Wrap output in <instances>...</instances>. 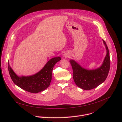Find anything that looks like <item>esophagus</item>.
<instances>
[{
  "label": "esophagus",
  "mask_w": 122,
  "mask_h": 122,
  "mask_svg": "<svg viewBox=\"0 0 122 122\" xmlns=\"http://www.w3.org/2000/svg\"><path fill=\"white\" fill-rule=\"evenodd\" d=\"M65 57H68V55L67 54V53H64V55H63Z\"/></svg>",
  "instance_id": "1"
}]
</instances>
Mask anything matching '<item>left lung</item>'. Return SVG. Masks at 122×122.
<instances>
[{
  "label": "left lung",
  "mask_w": 122,
  "mask_h": 122,
  "mask_svg": "<svg viewBox=\"0 0 122 122\" xmlns=\"http://www.w3.org/2000/svg\"><path fill=\"white\" fill-rule=\"evenodd\" d=\"M107 54L101 66L94 69H87L81 66L73 59L69 60L73 69V80L79 87L89 90L94 89L106 79L110 67V57L108 46L103 40Z\"/></svg>",
  "instance_id": "obj_1"
}]
</instances>
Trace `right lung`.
Masks as SVG:
<instances>
[{"label": "right lung", "instance_id": "add662e5", "mask_svg": "<svg viewBox=\"0 0 122 122\" xmlns=\"http://www.w3.org/2000/svg\"><path fill=\"white\" fill-rule=\"evenodd\" d=\"M61 59L59 56L51 59L40 71L28 76H18L13 71L8 61L9 74L13 82L20 88L32 93H38L48 87L54 66Z\"/></svg>", "mask_w": 122, "mask_h": 122}]
</instances>
